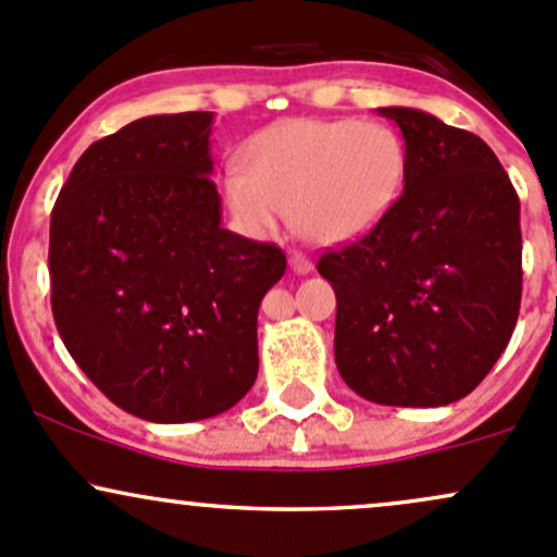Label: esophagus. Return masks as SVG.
<instances>
[{
    "instance_id": "34e87169",
    "label": "esophagus",
    "mask_w": 557,
    "mask_h": 557,
    "mask_svg": "<svg viewBox=\"0 0 557 557\" xmlns=\"http://www.w3.org/2000/svg\"><path fill=\"white\" fill-rule=\"evenodd\" d=\"M288 264L296 274H309L311 272V259H309V256H304L301 250H293Z\"/></svg>"
}]
</instances>
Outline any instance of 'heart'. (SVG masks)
<instances>
[{
  "label": "heart",
  "instance_id": "b5f03b06",
  "mask_svg": "<svg viewBox=\"0 0 557 557\" xmlns=\"http://www.w3.org/2000/svg\"><path fill=\"white\" fill-rule=\"evenodd\" d=\"M407 166L405 139L381 121L288 119L248 139L222 193L250 235H274L290 213L304 240L344 246L388 216Z\"/></svg>",
  "mask_w": 557,
  "mask_h": 557
}]
</instances>
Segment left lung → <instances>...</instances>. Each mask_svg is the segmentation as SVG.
Masks as SVG:
<instances>
[{"mask_svg":"<svg viewBox=\"0 0 557 557\" xmlns=\"http://www.w3.org/2000/svg\"><path fill=\"white\" fill-rule=\"evenodd\" d=\"M407 180L370 235L317 261L335 290V364L362 399L444 407L479 386L521 309V203L481 137L414 108Z\"/></svg>","mask_w":557,"mask_h":557,"instance_id":"obj_1","label":"left lung"}]
</instances>
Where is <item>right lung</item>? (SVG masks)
<instances>
[{
    "mask_svg": "<svg viewBox=\"0 0 557 557\" xmlns=\"http://www.w3.org/2000/svg\"><path fill=\"white\" fill-rule=\"evenodd\" d=\"M213 113L148 115L91 143L50 224L52 314L76 364L150 423L235 407L259 372L256 317L285 253L222 227Z\"/></svg>",
    "mask_w": 557,
    "mask_h": 557,
    "instance_id": "add662e5",
    "label": "right lung"
}]
</instances>
